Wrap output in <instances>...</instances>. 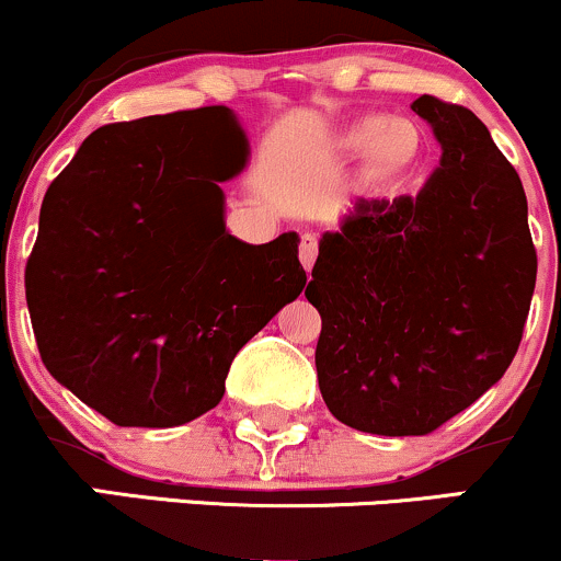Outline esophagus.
Instances as JSON below:
<instances>
[{
  "label": "esophagus",
  "instance_id": "obj_1",
  "mask_svg": "<svg viewBox=\"0 0 561 561\" xmlns=\"http://www.w3.org/2000/svg\"><path fill=\"white\" fill-rule=\"evenodd\" d=\"M317 253H319V240H317V234H302L300 250H298V259H300L302 268H306V272H311L313 263H317Z\"/></svg>",
  "mask_w": 561,
  "mask_h": 561
}]
</instances>
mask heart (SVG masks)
Returning a JSON list of instances; mask_svg holds the SVG:
<instances>
[{"label":"heart","instance_id":"obj_1","mask_svg":"<svg viewBox=\"0 0 561 561\" xmlns=\"http://www.w3.org/2000/svg\"><path fill=\"white\" fill-rule=\"evenodd\" d=\"M345 145L358 156H375L379 173H398L411 163L420 137H416V128L405 121L369 115V118L351 126Z\"/></svg>","mask_w":561,"mask_h":561}]
</instances>
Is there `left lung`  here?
<instances>
[{
	"mask_svg": "<svg viewBox=\"0 0 561 561\" xmlns=\"http://www.w3.org/2000/svg\"><path fill=\"white\" fill-rule=\"evenodd\" d=\"M411 111L440 165L416 197L356 199L306 287L327 409L390 437L433 433L504 377L538 272L523 182L485 124L433 94Z\"/></svg>",
	"mask_w": 561,
	"mask_h": 561,
	"instance_id": "left-lung-1",
	"label": "left lung"
}]
</instances>
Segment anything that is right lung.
<instances>
[{
    "label": "right lung",
    "instance_id": "right-lung-1",
    "mask_svg": "<svg viewBox=\"0 0 561 561\" xmlns=\"http://www.w3.org/2000/svg\"><path fill=\"white\" fill-rule=\"evenodd\" d=\"M244 160L229 107L152 115L89 134L44 195L25 266L38 353L118 427L214 409L240 347L306 287L295 231H227L221 182Z\"/></svg>",
    "mask_w": 561,
    "mask_h": 561
}]
</instances>
